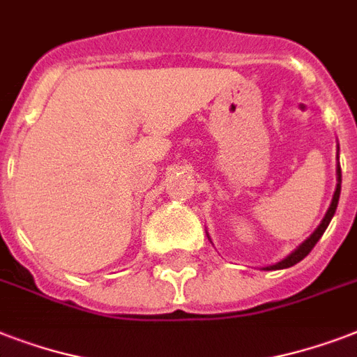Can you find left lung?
<instances>
[{"instance_id": "obj_1", "label": "left lung", "mask_w": 357, "mask_h": 357, "mask_svg": "<svg viewBox=\"0 0 357 357\" xmlns=\"http://www.w3.org/2000/svg\"><path fill=\"white\" fill-rule=\"evenodd\" d=\"M337 159H339V150H337ZM339 195H341V167L337 165V187H335V192H333V198H332V204H330V207H328L326 215H324V218H322V222L319 224V228L313 231V234L310 235V237L305 238L304 243L300 244L298 248L294 250L293 254H289L285 259H282L280 263H276V265H271V266H265L263 271H280V268H289V266L296 265L298 261H302L305 257V255L310 254L311 250H313V246H315L317 243H319V238L322 237V234L326 231L328 224H330V220H332V217L335 215V209H337V204H339Z\"/></svg>"}]
</instances>
